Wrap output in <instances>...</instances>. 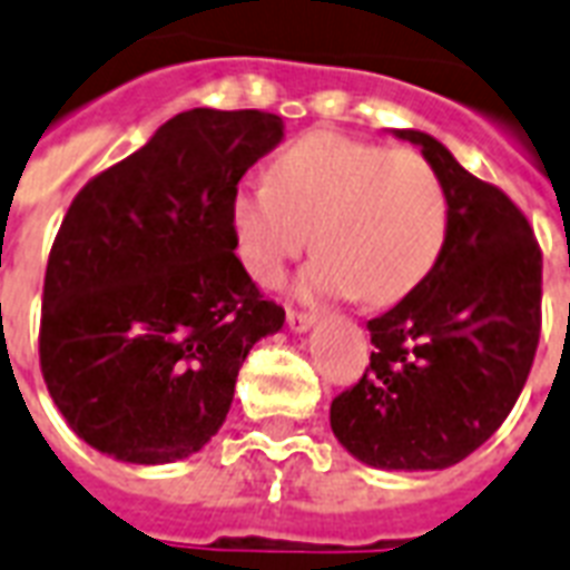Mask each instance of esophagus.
Returning <instances> with one entry per match:
<instances>
[{"label": "esophagus", "instance_id": "34e87169", "mask_svg": "<svg viewBox=\"0 0 570 570\" xmlns=\"http://www.w3.org/2000/svg\"><path fill=\"white\" fill-rule=\"evenodd\" d=\"M312 326H315V315H308V312H297V308H288L291 333H308Z\"/></svg>", "mask_w": 570, "mask_h": 570}]
</instances>
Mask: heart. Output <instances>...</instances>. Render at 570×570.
<instances>
[{
	"label": "heart",
	"instance_id": "heart-1",
	"mask_svg": "<svg viewBox=\"0 0 570 570\" xmlns=\"http://www.w3.org/2000/svg\"><path fill=\"white\" fill-rule=\"evenodd\" d=\"M228 228L237 262L258 285H276L312 232L317 255L299 273V297L360 294L386 306L440 258L449 202L416 151L312 130L276 154L271 180H244L232 193Z\"/></svg>",
	"mask_w": 570,
	"mask_h": 570
}]
</instances>
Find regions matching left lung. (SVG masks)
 <instances>
[{
    "label": "left lung",
    "mask_w": 570,
    "mask_h": 570,
    "mask_svg": "<svg viewBox=\"0 0 570 570\" xmlns=\"http://www.w3.org/2000/svg\"><path fill=\"white\" fill-rule=\"evenodd\" d=\"M431 163L449 228L428 276L368 321L372 363L330 407L338 443L377 470H445L509 416L541 333V249L502 189L422 130H392Z\"/></svg>",
    "instance_id": "1"
}]
</instances>
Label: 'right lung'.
<instances>
[{
  "mask_svg": "<svg viewBox=\"0 0 570 570\" xmlns=\"http://www.w3.org/2000/svg\"><path fill=\"white\" fill-rule=\"evenodd\" d=\"M282 136L262 109H189L70 202L43 279L41 372L100 454L142 466L196 454L246 354L285 324L228 228L232 193Z\"/></svg>",
  "mask_w": 570,
  "mask_h": 570,
  "instance_id": "obj_1",
  "label": "right lung"
}]
</instances>
